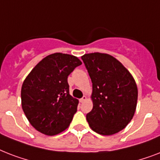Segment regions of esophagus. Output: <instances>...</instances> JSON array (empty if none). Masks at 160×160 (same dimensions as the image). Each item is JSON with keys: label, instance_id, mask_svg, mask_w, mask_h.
<instances>
[{"label": "esophagus", "instance_id": "1", "mask_svg": "<svg viewBox=\"0 0 160 160\" xmlns=\"http://www.w3.org/2000/svg\"><path fill=\"white\" fill-rule=\"evenodd\" d=\"M87 100V97H86L85 95H84V96H83V97L81 98V99H80V102L83 103V102H84V101H85V100Z\"/></svg>", "mask_w": 160, "mask_h": 160}]
</instances>
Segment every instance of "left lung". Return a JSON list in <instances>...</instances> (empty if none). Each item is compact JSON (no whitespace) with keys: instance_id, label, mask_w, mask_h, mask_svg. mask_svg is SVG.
Returning a JSON list of instances; mask_svg holds the SVG:
<instances>
[{"instance_id":"1","label":"left lung","mask_w":160,"mask_h":160,"mask_svg":"<svg viewBox=\"0 0 160 160\" xmlns=\"http://www.w3.org/2000/svg\"><path fill=\"white\" fill-rule=\"evenodd\" d=\"M92 81V110L86 114L92 130L112 135L127 126L136 109L138 89L129 71L112 55L81 56Z\"/></svg>"}]
</instances>
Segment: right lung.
Listing matches in <instances>:
<instances>
[{"label":"right lung","instance_id":"add662e5","mask_svg":"<svg viewBox=\"0 0 160 160\" xmlns=\"http://www.w3.org/2000/svg\"><path fill=\"white\" fill-rule=\"evenodd\" d=\"M82 64L76 56L47 55L32 69L21 87V106L30 124L46 135L67 129L79 100L70 95L68 75Z\"/></svg>","mask_w":160,"mask_h":160}]
</instances>
